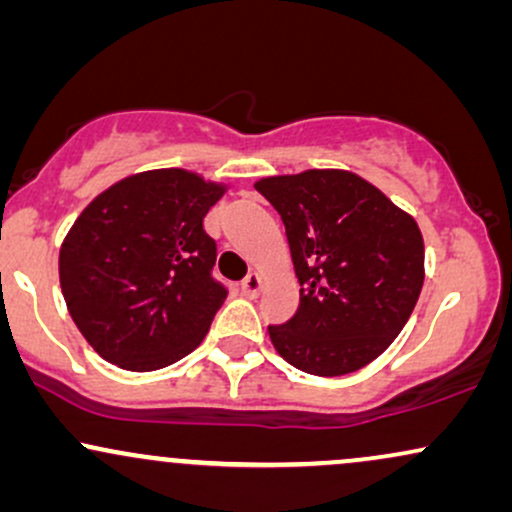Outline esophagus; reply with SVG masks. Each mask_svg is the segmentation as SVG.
<instances>
[{"label":"esophagus","mask_w":512,"mask_h":512,"mask_svg":"<svg viewBox=\"0 0 512 512\" xmlns=\"http://www.w3.org/2000/svg\"><path fill=\"white\" fill-rule=\"evenodd\" d=\"M262 286H264V281H262L260 274H248L243 279V284H240V289H243V293L248 298H257V296H260Z\"/></svg>","instance_id":"obj_1"}]
</instances>
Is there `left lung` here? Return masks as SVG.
Listing matches in <instances>:
<instances>
[{"label": "left lung", "mask_w": 512, "mask_h": 512, "mask_svg": "<svg viewBox=\"0 0 512 512\" xmlns=\"http://www.w3.org/2000/svg\"><path fill=\"white\" fill-rule=\"evenodd\" d=\"M279 211L301 305L269 325L293 368L354 373L395 342L424 286V238L407 211L349 170H305L255 182Z\"/></svg>", "instance_id": "1"}]
</instances>
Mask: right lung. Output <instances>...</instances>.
I'll return each instance as SVG.
<instances>
[{
	"instance_id": "add662e5",
	"label": "right lung",
	"mask_w": 512,
	"mask_h": 512,
	"mask_svg": "<svg viewBox=\"0 0 512 512\" xmlns=\"http://www.w3.org/2000/svg\"><path fill=\"white\" fill-rule=\"evenodd\" d=\"M226 187L182 168L129 175L74 221L60 286L86 342L115 366L149 373L195 351L228 289L211 276L204 216Z\"/></svg>"
}]
</instances>
